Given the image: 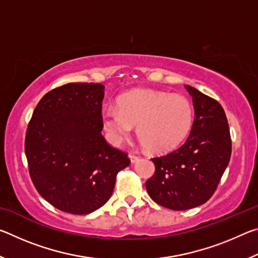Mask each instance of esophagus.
<instances>
[{
    "mask_svg": "<svg viewBox=\"0 0 258 258\" xmlns=\"http://www.w3.org/2000/svg\"><path fill=\"white\" fill-rule=\"evenodd\" d=\"M128 157H130V159H131V161H132V163H135V161H138L140 159V157L138 155H135V154H130Z\"/></svg>",
    "mask_w": 258,
    "mask_h": 258,
    "instance_id": "34e87169",
    "label": "esophagus"
}]
</instances>
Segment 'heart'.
<instances>
[{"label": "heart", "instance_id": "heart-1", "mask_svg": "<svg viewBox=\"0 0 258 258\" xmlns=\"http://www.w3.org/2000/svg\"><path fill=\"white\" fill-rule=\"evenodd\" d=\"M194 123V107L183 95L154 90H137L118 100V109L103 111V125L113 142L130 138L138 125V137L154 152H167L184 140Z\"/></svg>", "mask_w": 258, "mask_h": 258}]
</instances>
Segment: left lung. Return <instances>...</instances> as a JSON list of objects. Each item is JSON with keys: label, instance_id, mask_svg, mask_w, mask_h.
Listing matches in <instances>:
<instances>
[{"label": "left lung", "instance_id": "1", "mask_svg": "<svg viewBox=\"0 0 258 258\" xmlns=\"http://www.w3.org/2000/svg\"><path fill=\"white\" fill-rule=\"evenodd\" d=\"M195 107V121L186 141L168 154L154 157L156 171L146 182L158 205L185 211L211 199L232 150L224 109L215 99L185 85Z\"/></svg>", "mask_w": 258, "mask_h": 258}]
</instances>
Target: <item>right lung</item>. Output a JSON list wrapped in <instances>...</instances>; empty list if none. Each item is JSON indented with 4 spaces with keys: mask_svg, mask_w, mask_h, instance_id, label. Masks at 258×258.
Instances as JSON below:
<instances>
[{
    "mask_svg": "<svg viewBox=\"0 0 258 258\" xmlns=\"http://www.w3.org/2000/svg\"><path fill=\"white\" fill-rule=\"evenodd\" d=\"M104 86L68 83L47 92L30 118L25 138L28 171L38 194L74 215L102 207L127 152L102 137Z\"/></svg>",
    "mask_w": 258,
    "mask_h": 258,
    "instance_id": "add662e5",
    "label": "right lung"
}]
</instances>
